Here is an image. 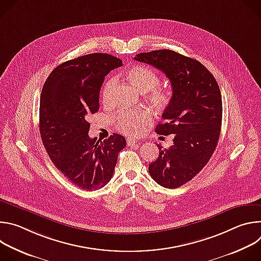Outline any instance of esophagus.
<instances>
[{
    "instance_id": "34e87169",
    "label": "esophagus",
    "mask_w": 261,
    "mask_h": 261,
    "mask_svg": "<svg viewBox=\"0 0 261 261\" xmlns=\"http://www.w3.org/2000/svg\"><path fill=\"white\" fill-rule=\"evenodd\" d=\"M127 144L129 146H135V145H137V140L134 139V138L129 137V138H127Z\"/></svg>"
}]
</instances>
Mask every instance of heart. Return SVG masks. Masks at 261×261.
I'll return each mask as SVG.
<instances>
[{"mask_svg":"<svg viewBox=\"0 0 261 261\" xmlns=\"http://www.w3.org/2000/svg\"><path fill=\"white\" fill-rule=\"evenodd\" d=\"M126 77L139 93H146V101L157 110H164L170 104L172 99L171 91L166 87L158 86L160 79L158 74L153 70L142 65H135L128 69ZM114 84V80H109L104 85L102 90V100L105 104L110 103ZM151 120V113L144 108L133 111H123L114 118L117 129L129 136L139 134L143 127L150 123Z\"/></svg>","mask_w":261,"mask_h":261,"instance_id":"b5f03b06","label":"heart"}]
</instances>
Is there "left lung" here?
<instances>
[{"label": "left lung", "instance_id": "8db88e82", "mask_svg": "<svg viewBox=\"0 0 261 261\" xmlns=\"http://www.w3.org/2000/svg\"><path fill=\"white\" fill-rule=\"evenodd\" d=\"M162 71L170 81L172 99L164 123L155 131L173 134V144L159 148L148 165L153 179L174 189L191 180L206 165L217 146L222 124V98L213 74L197 60L169 49L142 53L134 58Z\"/></svg>", "mask_w": 261, "mask_h": 261}]
</instances>
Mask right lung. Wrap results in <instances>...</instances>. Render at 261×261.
Masks as SVG:
<instances>
[{
  "label": "right lung",
  "mask_w": 261,
  "mask_h": 261,
  "mask_svg": "<svg viewBox=\"0 0 261 261\" xmlns=\"http://www.w3.org/2000/svg\"><path fill=\"white\" fill-rule=\"evenodd\" d=\"M122 60L90 54L55 68L41 92L39 129L55 166L84 190H98L113 177L126 139L114 133L103 141L89 136L88 117L99 110V94L107 74Z\"/></svg>",
  "instance_id": "add662e5"
}]
</instances>
